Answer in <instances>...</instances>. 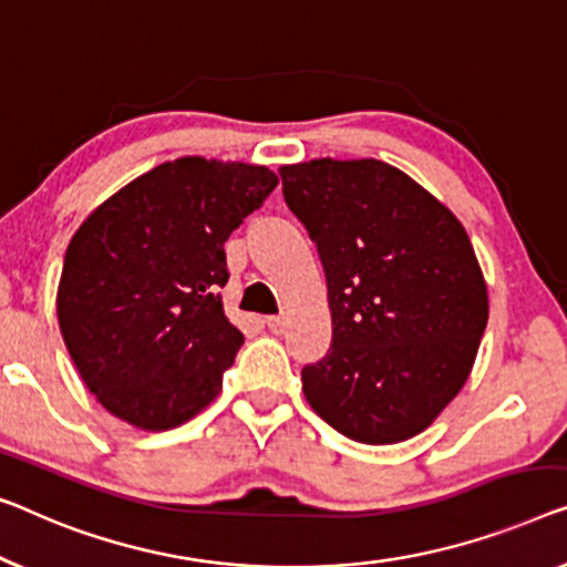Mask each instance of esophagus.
<instances>
[{
	"label": "esophagus",
	"instance_id": "obj_1",
	"mask_svg": "<svg viewBox=\"0 0 567 567\" xmlns=\"http://www.w3.org/2000/svg\"><path fill=\"white\" fill-rule=\"evenodd\" d=\"M265 323H267V328L272 333H282L287 320H285V316H269V318H265Z\"/></svg>",
	"mask_w": 567,
	"mask_h": 567
}]
</instances>
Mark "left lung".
I'll list each match as a JSON object with an SVG mask.
<instances>
[{"instance_id": "8db88e82", "label": "left lung", "mask_w": 567, "mask_h": 567, "mask_svg": "<svg viewBox=\"0 0 567 567\" xmlns=\"http://www.w3.org/2000/svg\"><path fill=\"white\" fill-rule=\"evenodd\" d=\"M285 203L326 269L331 349L302 369L310 408L369 445L408 441L461 392L488 320L471 239L382 159L280 167Z\"/></svg>"}]
</instances>
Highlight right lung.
<instances>
[{
    "label": "right lung",
    "instance_id": "1",
    "mask_svg": "<svg viewBox=\"0 0 567 567\" xmlns=\"http://www.w3.org/2000/svg\"><path fill=\"white\" fill-rule=\"evenodd\" d=\"M265 165L177 157L101 203L68 244L58 323L114 417L171 430L216 400L244 336L224 316V244L275 190Z\"/></svg>",
    "mask_w": 567,
    "mask_h": 567
}]
</instances>
